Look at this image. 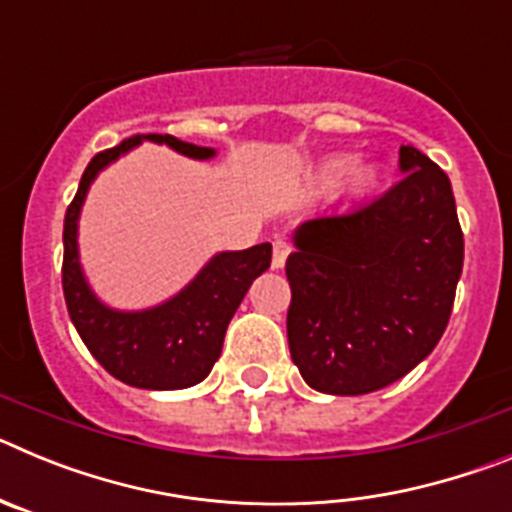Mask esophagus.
Returning a JSON list of instances; mask_svg holds the SVG:
<instances>
[{"mask_svg":"<svg viewBox=\"0 0 512 512\" xmlns=\"http://www.w3.org/2000/svg\"><path fill=\"white\" fill-rule=\"evenodd\" d=\"M287 256H289V243L282 241V238H277V241H274V251H271V266H274V269H282Z\"/></svg>","mask_w":512,"mask_h":512,"instance_id":"34e87169","label":"esophagus"}]
</instances>
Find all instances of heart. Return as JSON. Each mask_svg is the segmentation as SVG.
Returning <instances> with one entry per match:
<instances>
[{"label":"heart","instance_id":"obj_1","mask_svg":"<svg viewBox=\"0 0 512 512\" xmlns=\"http://www.w3.org/2000/svg\"><path fill=\"white\" fill-rule=\"evenodd\" d=\"M343 169H346V158H336V161H330L328 169H325V179H328V182H336L338 176L343 174ZM369 179H372V174H369V171H359V174H356V184H366Z\"/></svg>","mask_w":512,"mask_h":512}]
</instances>
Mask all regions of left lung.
<instances>
[{"mask_svg":"<svg viewBox=\"0 0 512 512\" xmlns=\"http://www.w3.org/2000/svg\"><path fill=\"white\" fill-rule=\"evenodd\" d=\"M400 182L295 230L287 259L289 354L312 390L366 395L415 369L449 325L464 233L449 176L415 146Z\"/></svg>","mask_w":512,"mask_h":512,"instance_id":"1","label":"left lung"}]
</instances>
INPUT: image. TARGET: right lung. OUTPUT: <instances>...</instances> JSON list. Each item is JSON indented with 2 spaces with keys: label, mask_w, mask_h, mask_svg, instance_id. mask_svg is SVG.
<instances>
[{
  "label": "right lung",
  "mask_w": 512,
  "mask_h": 512,
  "mask_svg": "<svg viewBox=\"0 0 512 512\" xmlns=\"http://www.w3.org/2000/svg\"><path fill=\"white\" fill-rule=\"evenodd\" d=\"M146 138L166 143L189 158L215 156L212 148L184 143L174 135L153 133ZM140 140V135H133L122 140L120 146L97 153L81 174L76 197L63 220V297L81 341L112 377L140 390H184L202 382L220 359L233 312L246 297L253 279L269 269L271 243H259L246 251L217 253L192 284L151 310L120 312L102 305L81 274L76 223L94 176L138 146Z\"/></svg>",
  "instance_id": "add662e5"
}]
</instances>
